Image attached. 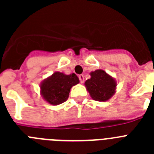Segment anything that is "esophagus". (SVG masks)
I'll use <instances>...</instances> for the list:
<instances>
[{
  "instance_id": "obj_1",
  "label": "esophagus",
  "mask_w": 154,
  "mask_h": 154,
  "mask_svg": "<svg viewBox=\"0 0 154 154\" xmlns=\"http://www.w3.org/2000/svg\"><path fill=\"white\" fill-rule=\"evenodd\" d=\"M79 80H80V82H81V83H83L84 82V75H79Z\"/></svg>"
}]
</instances>
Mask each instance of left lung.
<instances>
[{
    "label": "left lung",
    "mask_w": 154,
    "mask_h": 154,
    "mask_svg": "<svg viewBox=\"0 0 154 154\" xmlns=\"http://www.w3.org/2000/svg\"><path fill=\"white\" fill-rule=\"evenodd\" d=\"M91 78L86 80L85 86L92 99L106 102L113 96L116 89L115 79L107 74L103 69L91 72Z\"/></svg>",
    "instance_id": "left-lung-1"
}]
</instances>
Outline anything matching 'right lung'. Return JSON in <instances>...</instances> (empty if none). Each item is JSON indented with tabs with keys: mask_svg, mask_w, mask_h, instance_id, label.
<instances>
[{
	"mask_svg": "<svg viewBox=\"0 0 154 154\" xmlns=\"http://www.w3.org/2000/svg\"><path fill=\"white\" fill-rule=\"evenodd\" d=\"M78 83L79 79L75 73L65 75L55 72L42 82L41 95L48 103L57 106L67 100L72 87Z\"/></svg>",
	"mask_w": 154,
	"mask_h": 154,
	"instance_id": "1",
	"label": "right lung"
}]
</instances>
